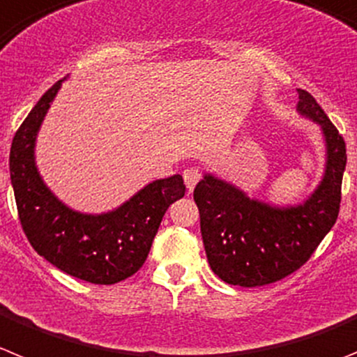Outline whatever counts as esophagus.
Wrapping results in <instances>:
<instances>
[{
    "label": "esophagus",
    "mask_w": 357,
    "mask_h": 357,
    "mask_svg": "<svg viewBox=\"0 0 357 357\" xmlns=\"http://www.w3.org/2000/svg\"><path fill=\"white\" fill-rule=\"evenodd\" d=\"M182 175H184V182H185V188H188V191L191 192L192 189H195V185L198 184V181H200L202 178V172L198 168H188V169H184V173H182Z\"/></svg>",
    "instance_id": "esophagus-1"
}]
</instances>
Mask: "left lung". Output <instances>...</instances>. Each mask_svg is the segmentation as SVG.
<instances>
[{
    "mask_svg": "<svg viewBox=\"0 0 357 357\" xmlns=\"http://www.w3.org/2000/svg\"><path fill=\"white\" fill-rule=\"evenodd\" d=\"M297 114L319 126L326 146L320 182L305 200L276 205L251 198L214 173H205L195 188L208 266L230 285L261 287L292 274L338 218L345 142L308 91L297 90Z\"/></svg>",
    "mask_w": 357,
    "mask_h": 357,
    "instance_id": "left-lung-1",
    "label": "left lung"
}]
</instances>
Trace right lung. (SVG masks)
<instances>
[{
  "mask_svg": "<svg viewBox=\"0 0 357 357\" xmlns=\"http://www.w3.org/2000/svg\"><path fill=\"white\" fill-rule=\"evenodd\" d=\"M67 77L45 91L15 132L10 181L22 230L33 250L70 276L113 285L145 264L162 215L184 196L185 185L182 175L157 178L100 214L79 212L61 202L38 172L35 146L45 114Z\"/></svg>",
  "mask_w": 357,
  "mask_h": 357,
  "instance_id": "add662e5",
  "label": "right lung"
}]
</instances>
